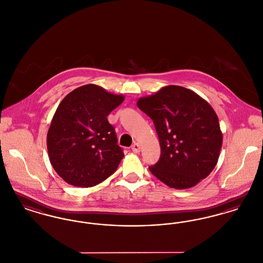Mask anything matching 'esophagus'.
<instances>
[{
	"instance_id": "1",
	"label": "esophagus",
	"mask_w": 263,
	"mask_h": 263,
	"mask_svg": "<svg viewBox=\"0 0 263 263\" xmlns=\"http://www.w3.org/2000/svg\"><path fill=\"white\" fill-rule=\"evenodd\" d=\"M131 149H132V151H133L135 154H139L140 151H141V147H140V145H139L138 143H134V144L132 145Z\"/></svg>"
}]
</instances>
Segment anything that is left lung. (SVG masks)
I'll list each match as a JSON object with an SVG mask.
<instances>
[{
    "mask_svg": "<svg viewBox=\"0 0 263 263\" xmlns=\"http://www.w3.org/2000/svg\"><path fill=\"white\" fill-rule=\"evenodd\" d=\"M138 107L153 120L161 146L159 162L151 173L175 189L195 186L211 174L223 143L212 106L196 92L166 86L140 98Z\"/></svg>",
    "mask_w": 263,
    "mask_h": 263,
    "instance_id": "left-lung-1",
    "label": "left lung"
}]
</instances>
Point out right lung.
<instances>
[{"mask_svg":"<svg viewBox=\"0 0 263 263\" xmlns=\"http://www.w3.org/2000/svg\"><path fill=\"white\" fill-rule=\"evenodd\" d=\"M124 99L89 84L60 102L48 129L47 150L53 168L67 183L91 187L116 171L124 154L107 116Z\"/></svg>","mask_w":263,"mask_h":263,"instance_id":"1","label":"right lung"}]
</instances>
